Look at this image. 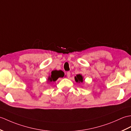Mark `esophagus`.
I'll return each instance as SVG.
<instances>
[{
    "mask_svg": "<svg viewBox=\"0 0 131 131\" xmlns=\"http://www.w3.org/2000/svg\"><path fill=\"white\" fill-rule=\"evenodd\" d=\"M70 74H71V72L70 71H68L67 72V77H68V78H70Z\"/></svg>",
    "mask_w": 131,
    "mask_h": 131,
    "instance_id": "obj_1",
    "label": "esophagus"
}]
</instances>
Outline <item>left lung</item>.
Listing matches in <instances>:
<instances>
[{"label": "left lung", "mask_w": 131, "mask_h": 131, "mask_svg": "<svg viewBox=\"0 0 131 131\" xmlns=\"http://www.w3.org/2000/svg\"><path fill=\"white\" fill-rule=\"evenodd\" d=\"M75 80L77 83H83V77L81 74H78L75 77Z\"/></svg>", "instance_id": "8db88e82"}]
</instances>
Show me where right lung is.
<instances>
[{"label":"right lung","mask_w":131,"mask_h":131,"mask_svg":"<svg viewBox=\"0 0 131 131\" xmlns=\"http://www.w3.org/2000/svg\"><path fill=\"white\" fill-rule=\"evenodd\" d=\"M64 74V72L61 70H53L51 72V75L48 78V82L53 83L58 79V78H63Z\"/></svg>","instance_id":"add662e5"}]
</instances>
